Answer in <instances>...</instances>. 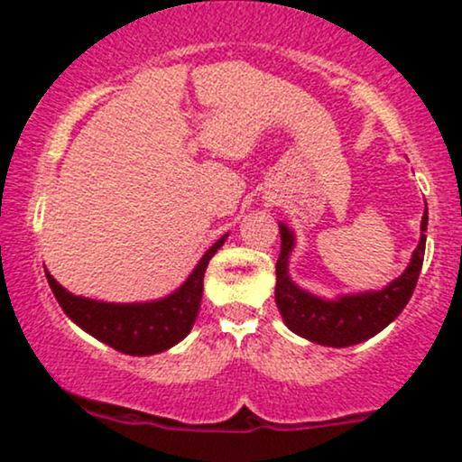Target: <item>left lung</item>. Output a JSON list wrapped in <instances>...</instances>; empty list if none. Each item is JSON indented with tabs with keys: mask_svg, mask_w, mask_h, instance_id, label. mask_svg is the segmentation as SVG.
<instances>
[{
	"mask_svg": "<svg viewBox=\"0 0 462 462\" xmlns=\"http://www.w3.org/2000/svg\"><path fill=\"white\" fill-rule=\"evenodd\" d=\"M280 258L275 263V304L291 332L310 343L328 347H349L367 341L397 319L411 300L421 273L426 252L428 208L421 217V236L412 252L411 263L400 278L383 289L363 293H343L337 298H319L291 280L289 263L295 249V232L280 221Z\"/></svg>",
	"mask_w": 462,
	"mask_h": 462,
	"instance_id": "obj_1",
	"label": "left lung"
}]
</instances>
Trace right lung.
I'll return each mask as SVG.
<instances>
[{
	"instance_id": "add662e5",
	"label": "right lung",
	"mask_w": 462,
	"mask_h": 462,
	"mask_svg": "<svg viewBox=\"0 0 462 462\" xmlns=\"http://www.w3.org/2000/svg\"><path fill=\"white\" fill-rule=\"evenodd\" d=\"M226 238L227 235L206 249L189 278L161 300L115 304V301L82 298V295L69 293L47 269L45 275L60 309L84 332L116 352L130 354V356H152V354H161L164 349L178 346L190 332L201 306L206 267L217 249L224 245Z\"/></svg>"
}]
</instances>
